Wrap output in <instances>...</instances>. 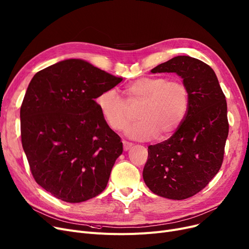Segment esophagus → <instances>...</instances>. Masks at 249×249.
Returning a JSON list of instances; mask_svg holds the SVG:
<instances>
[{
	"label": "esophagus",
	"mask_w": 249,
	"mask_h": 249,
	"mask_svg": "<svg viewBox=\"0 0 249 249\" xmlns=\"http://www.w3.org/2000/svg\"><path fill=\"white\" fill-rule=\"evenodd\" d=\"M122 143H123V148H124V150H125V151H127L128 149H130V148H131V146L133 145V143H132V142H126V140H123Z\"/></svg>",
	"instance_id": "obj_1"
}]
</instances>
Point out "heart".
<instances>
[{
    "instance_id": "b5f03b06",
    "label": "heart",
    "mask_w": 249,
    "mask_h": 249,
    "mask_svg": "<svg viewBox=\"0 0 249 249\" xmlns=\"http://www.w3.org/2000/svg\"><path fill=\"white\" fill-rule=\"evenodd\" d=\"M125 93L123 99L116 89H107L98 95L96 105L107 124L117 131L131 120L130 107L140 105L139 120L126 128V135L133 139H166L177 131L188 112L189 89L179 79L142 77L129 83Z\"/></svg>"
}]
</instances>
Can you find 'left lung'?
I'll return each mask as SVG.
<instances>
[{
	"mask_svg": "<svg viewBox=\"0 0 249 249\" xmlns=\"http://www.w3.org/2000/svg\"><path fill=\"white\" fill-rule=\"evenodd\" d=\"M175 72L189 89L184 121L165 142L148 146L143 180L155 194L185 199L207 186L219 172L229 133L227 102L213 70L188 56H177L151 69Z\"/></svg>",
	"mask_w": 249,
	"mask_h": 249,
	"instance_id": "left-lung-1",
	"label": "left lung"
}]
</instances>
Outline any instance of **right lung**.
I'll list each match as a JSON object with an SVG mask.
<instances>
[{"label": "right lung", "mask_w": 249, "mask_h": 249, "mask_svg": "<svg viewBox=\"0 0 249 249\" xmlns=\"http://www.w3.org/2000/svg\"><path fill=\"white\" fill-rule=\"evenodd\" d=\"M122 80L78 59L31 79L20 109L21 142L32 176L52 196L81 202L105 190L123 144L95 99Z\"/></svg>", "instance_id": "obj_1"}]
</instances>
